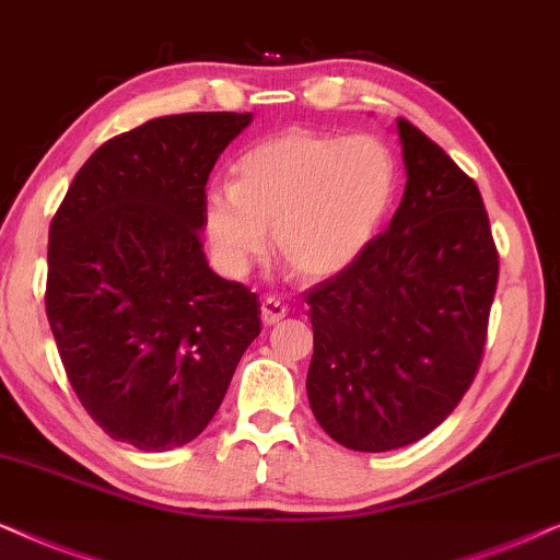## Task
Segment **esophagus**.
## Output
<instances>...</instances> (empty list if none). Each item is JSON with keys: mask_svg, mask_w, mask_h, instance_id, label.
Returning a JSON list of instances; mask_svg holds the SVG:
<instances>
[{"mask_svg": "<svg viewBox=\"0 0 560 560\" xmlns=\"http://www.w3.org/2000/svg\"><path fill=\"white\" fill-rule=\"evenodd\" d=\"M287 312L289 307L279 300V296H264V300H260V319H264V325H276Z\"/></svg>", "mask_w": 560, "mask_h": 560, "instance_id": "1", "label": "esophagus"}]
</instances>
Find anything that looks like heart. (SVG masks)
<instances>
[{"instance_id":"b5f03b06","label":"heart","mask_w":560,"mask_h":560,"mask_svg":"<svg viewBox=\"0 0 560 560\" xmlns=\"http://www.w3.org/2000/svg\"><path fill=\"white\" fill-rule=\"evenodd\" d=\"M389 148L369 136L289 130L237 161L235 184L205 194V230L228 271H243L266 248L304 279H327L353 264L376 235L394 194Z\"/></svg>"}]
</instances>
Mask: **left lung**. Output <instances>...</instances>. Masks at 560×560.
I'll return each mask as SVG.
<instances>
[{
  "label": "left lung",
  "mask_w": 560,
  "mask_h": 560,
  "mask_svg": "<svg viewBox=\"0 0 560 560\" xmlns=\"http://www.w3.org/2000/svg\"><path fill=\"white\" fill-rule=\"evenodd\" d=\"M407 186L389 228L307 294L317 422L350 451L428 435L474 384L499 253L479 186L399 117Z\"/></svg>",
  "instance_id": "1"
}]
</instances>
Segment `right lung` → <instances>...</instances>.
I'll use <instances>...</instances> for the list:
<instances>
[{
  "mask_svg": "<svg viewBox=\"0 0 560 560\" xmlns=\"http://www.w3.org/2000/svg\"><path fill=\"white\" fill-rule=\"evenodd\" d=\"M250 112L148 119L96 148L50 220L46 312L66 376L119 443L202 432L260 332L248 287L207 266L205 186Z\"/></svg>",
  "mask_w": 560,
  "mask_h": 560,
  "instance_id": "add662e5",
  "label": "right lung"
}]
</instances>
